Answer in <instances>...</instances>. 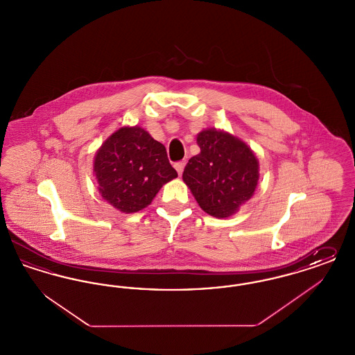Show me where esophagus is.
I'll list each match as a JSON object with an SVG mask.
<instances>
[{"label":"esophagus","mask_w":355,"mask_h":355,"mask_svg":"<svg viewBox=\"0 0 355 355\" xmlns=\"http://www.w3.org/2000/svg\"><path fill=\"white\" fill-rule=\"evenodd\" d=\"M186 162L185 161H181V162H177L175 165H174V168L177 170V173H178V175H182V173H184V169H185Z\"/></svg>","instance_id":"1"}]
</instances>
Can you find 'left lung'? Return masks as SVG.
Wrapping results in <instances>:
<instances>
[{
    "label": "left lung",
    "mask_w": 355,
    "mask_h": 355,
    "mask_svg": "<svg viewBox=\"0 0 355 355\" xmlns=\"http://www.w3.org/2000/svg\"><path fill=\"white\" fill-rule=\"evenodd\" d=\"M197 144L201 152L189 159L182 180L205 213L229 218L254 196L258 158L246 142L225 130L203 129Z\"/></svg>",
    "instance_id": "obj_1"
}]
</instances>
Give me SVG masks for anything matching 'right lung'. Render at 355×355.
Wrapping results in <instances>:
<instances>
[{"label":"right lung","mask_w":355,"mask_h":355,"mask_svg":"<svg viewBox=\"0 0 355 355\" xmlns=\"http://www.w3.org/2000/svg\"><path fill=\"white\" fill-rule=\"evenodd\" d=\"M93 174L102 198L121 213H137L177 178L165 146L141 126H122L94 155Z\"/></svg>","instance_id":"1"}]
</instances>
